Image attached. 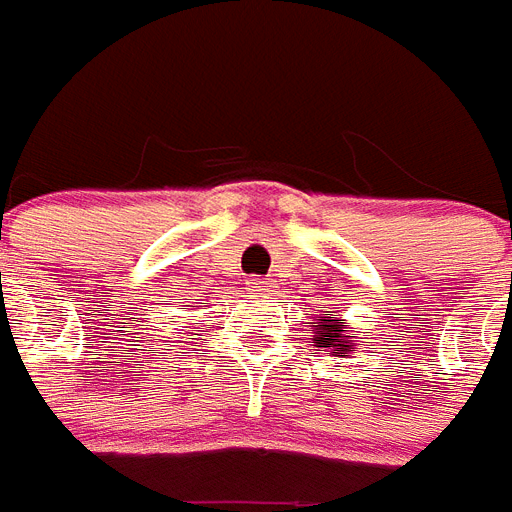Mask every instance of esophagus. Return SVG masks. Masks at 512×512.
<instances>
[{
  "label": "esophagus",
  "instance_id": "esophagus-1",
  "mask_svg": "<svg viewBox=\"0 0 512 512\" xmlns=\"http://www.w3.org/2000/svg\"><path fill=\"white\" fill-rule=\"evenodd\" d=\"M269 285H272V282H269V280H259V282H253L251 288H256V290H269Z\"/></svg>",
  "mask_w": 512,
  "mask_h": 512
}]
</instances>
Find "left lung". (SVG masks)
I'll list each match as a JSON object with an SVG mask.
<instances>
[{"label": "left lung", "mask_w": 512, "mask_h": 512, "mask_svg": "<svg viewBox=\"0 0 512 512\" xmlns=\"http://www.w3.org/2000/svg\"><path fill=\"white\" fill-rule=\"evenodd\" d=\"M314 327V338L312 343L317 346V349H327L333 357H346V354H351V349H354V343H351V338L354 335H349L346 330H343V320H338V314H333V317H325V320L320 322H312Z\"/></svg>", "instance_id": "left-lung-1"}]
</instances>
